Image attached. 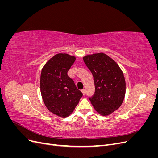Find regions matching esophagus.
<instances>
[{
    "label": "esophagus",
    "instance_id": "esophagus-1",
    "mask_svg": "<svg viewBox=\"0 0 158 158\" xmlns=\"http://www.w3.org/2000/svg\"><path fill=\"white\" fill-rule=\"evenodd\" d=\"M82 92L83 95H85V93H86V91H85V89H82Z\"/></svg>",
    "mask_w": 158,
    "mask_h": 158
}]
</instances>
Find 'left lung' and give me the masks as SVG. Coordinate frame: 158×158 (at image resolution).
<instances>
[{
	"label": "left lung",
	"mask_w": 158,
	"mask_h": 158,
	"mask_svg": "<svg viewBox=\"0 0 158 158\" xmlns=\"http://www.w3.org/2000/svg\"><path fill=\"white\" fill-rule=\"evenodd\" d=\"M83 60L94 80L95 93L89 98L91 103L98 113L109 115L120 107L125 98L126 83L123 71L103 52L86 55Z\"/></svg>",
	"instance_id": "obj_1"
}]
</instances>
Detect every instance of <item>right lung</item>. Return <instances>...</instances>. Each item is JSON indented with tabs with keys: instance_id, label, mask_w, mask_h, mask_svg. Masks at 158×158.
Here are the masks:
<instances>
[{
	"instance_id": "1",
	"label": "right lung",
	"mask_w": 158,
	"mask_h": 158,
	"mask_svg": "<svg viewBox=\"0 0 158 158\" xmlns=\"http://www.w3.org/2000/svg\"><path fill=\"white\" fill-rule=\"evenodd\" d=\"M75 60V56L66 53L56 54L41 70L40 90L43 101L49 111L60 117L69 116L83 95L67 74Z\"/></svg>"
}]
</instances>
